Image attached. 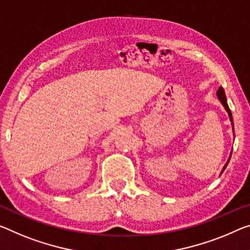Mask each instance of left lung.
Segmentation results:
<instances>
[{"label": "left lung", "instance_id": "1", "mask_svg": "<svg viewBox=\"0 0 250 250\" xmlns=\"http://www.w3.org/2000/svg\"><path fill=\"white\" fill-rule=\"evenodd\" d=\"M217 95H218V98H219V101L221 102V104H222V105H224V107H225V108H226V110H227V112H228L229 118H230V121H231V124H232V129H233L232 115H231V112H230V109H229V106H228V104H227V98H226V94H225V90H224V88H222V87L219 88V90L217 91ZM230 157H231V155H230ZM228 163H229V160H228L227 164H226L225 167H224V170H222V172L225 171V168H226V167H227V165H228ZM222 172H221V173H222Z\"/></svg>", "mask_w": 250, "mask_h": 250}]
</instances>
